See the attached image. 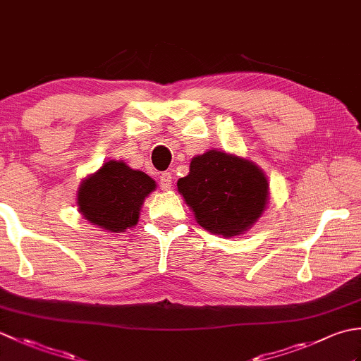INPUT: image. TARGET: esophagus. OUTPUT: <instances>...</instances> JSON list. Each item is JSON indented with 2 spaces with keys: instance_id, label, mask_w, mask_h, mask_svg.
I'll return each mask as SVG.
<instances>
[{
  "instance_id": "obj_1",
  "label": "esophagus",
  "mask_w": 361,
  "mask_h": 361,
  "mask_svg": "<svg viewBox=\"0 0 361 361\" xmlns=\"http://www.w3.org/2000/svg\"><path fill=\"white\" fill-rule=\"evenodd\" d=\"M159 186L163 190H169L172 186V173L171 172H163L159 176Z\"/></svg>"
}]
</instances>
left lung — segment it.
<instances>
[{"instance_id": "1", "label": "left lung", "mask_w": 361, "mask_h": 361, "mask_svg": "<svg viewBox=\"0 0 361 361\" xmlns=\"http://www.w3.org/2000/svg\"><path fill=\"white\" fill-rule=\"evenodd\" d=\"M197 224L225 239L250 231L270 200V183L256 163L211 149L190 161L176 183Z\"/></svg>"}]
</instances>
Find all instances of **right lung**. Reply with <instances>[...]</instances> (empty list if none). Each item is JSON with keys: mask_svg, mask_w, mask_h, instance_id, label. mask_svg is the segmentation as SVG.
Instances as JSON below:
<instances>
[{"mask_svg": "<svg viewBox=\"0 0 361 361\" xmlns=\"http://www.w3.org/2000/svg\"><path fill=\"white\" fill-rule=\"evenodd\" d=\"M157 189L147 173L110 159L82 180L78 208L91 225L109 233H126L140 220L144 200Z\"/></svg>", "mask_w": 361, "mask_h": 361, "instance_id": "right-lung-1", "label": "right lung"}]
</instances>
